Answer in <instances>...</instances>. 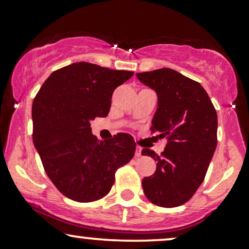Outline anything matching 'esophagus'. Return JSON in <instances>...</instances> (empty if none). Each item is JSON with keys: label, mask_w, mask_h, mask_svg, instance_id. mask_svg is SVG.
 <instances>
[{"label": "esophagus", "mask_w": 249, "mask_h": 249, "mask_svg": "<svg viewBox=\"0 0 249 249\" xmlns=\"http://www.w3.org/2000/svg\"><path fill=\"white\" fill-rule=\"evenodd\" d=\"M142 156V148L140 145L136 146V153H135V157H141Z\"/></svg>", "instance_id": "34e87169"}]
</instances>
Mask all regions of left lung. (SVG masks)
I'll use <instances>...</instances> for the list:
<instances>
[{
	"instance_id": "left-lung-1",
	"label": "left lung",
	"mask_w": 249,
	"mask_h": 249,
	"mask_svg": "<svg viewBox=\"0 0 249 249\" xmlns=\"http://www.w3.org/2000/svg\"><path fill=\"white\" fill-rule=\"evenodd\" d=\"M137 78L157 92L150 130L167 140L160 156L142 150L157 161L155 174L142 180L144 194L159 207H179L193 197L207 174L217 146L216 109L198 82L173 69L139 72Z\"/></svg>"
}]
</instances>
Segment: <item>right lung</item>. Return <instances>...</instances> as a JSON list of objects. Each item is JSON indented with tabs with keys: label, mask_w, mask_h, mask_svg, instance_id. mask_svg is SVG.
Instances as JSON below:
<instances>
[{
	"label": "right lung",
	"mask_w": 249,
	"mask_h": 249,
	"mask_svg": "<svg viewBox=\"0 0 249 249\" xmlns=\"http://www.w3.org/2000/svg\"><path fill=\"white\" fill-rule=\"evenodd\" d=\"M133 75L76 62L52 72L33 100V143L46 174L72 201L87 203L106 196L115 172L134 157L131 135L99 141L90 124L107 116L113 92Z\"/></svg>",
	"instance_id": "right-lung-1"
}]
</instances>
